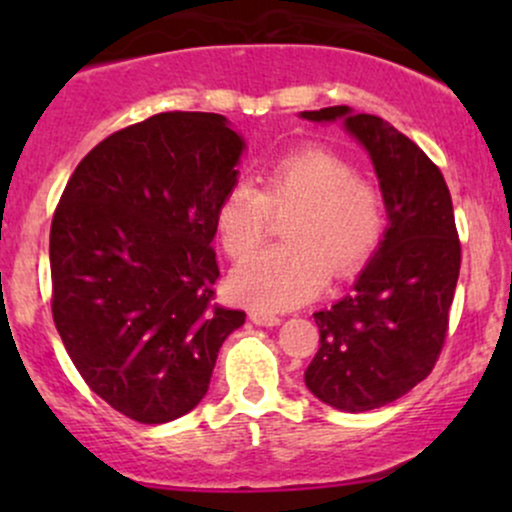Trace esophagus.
Listing matches in <instances>:
<instances>
[{
	"instance_id": "esophagus-1",
	"label": "esophagus",
	"mask_w": 512,
	"mask_h": 512,
	"mask_svg": "<svg viewBox=\"0 0 512 512\" xmlns=\"http://www.w3.org/2000/svg\"><path fill=\"white\" fill-rule=\"evenodd\" d=\"M250 320L260 327H276L281 322V317L272 313H262V310H250Z\"/></svg>"
}]
</instances>
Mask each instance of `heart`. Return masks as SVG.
I'll return each mask as SVG.
<instances>
[{
  "instance_id": "1",
  "label": "heart",
  "mask_w": 512,
  "mask_h": 512,
  "mask_svg": "<svg viewBox=\"0 0 512 512\" xmlns=\"http://www.w3.org/2000/svg\"><path fill=\"white\" fill-rule=\"evenodd\" d=\"M286 214V243L257 252L231 276V293L260 310L296 308L334 276L358 272L385 233V202L378 187L327 151H301L264 173L262 190L236 180L214 211L228 257L243 260L267 238L272 219Z\"/></svg>"
}]
</instances>
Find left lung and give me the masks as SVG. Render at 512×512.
Wrapping results in <instances>:
<instances>
[{"mask_svg":"<svg viewBox=\"0 0 512 512\" xmlns=\"http://www.w3.org/2000/svg\"><path fill=\"white\" fill-rule=\"evenodd\" d=\"M366 146L390 216L385 240L354 291L315 313L320 349L305 385L342 411L385 407L431 373L445 346L462 248L443 173L409 137L378 115L346 105L305 110Z\"/></svg>","mask_w":512,"mask_h":512,"instance_id":"8db88e82","label":"left lung"}]
</instances>
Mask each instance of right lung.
I'll list each match as a JSON object with an SVG mask.
<instances>
[{
	"instance_id": "1",
	"label": "right lung",
	"mask_w": 512,
	"mask_h": 512,
	"mask_svg": "<svg viewBox=\"0 0 512 512\" xmlns=\"http://www.w3.org/2000/svg\"><path fill=\"white\" fill-rule=\"evenodd\" d=\"M243 139L216 113H161L93 146L50 228L52 317L91 392L166 424L207 395L245 313L214 303V211Z\"/></svg>"
}]
</instances>
